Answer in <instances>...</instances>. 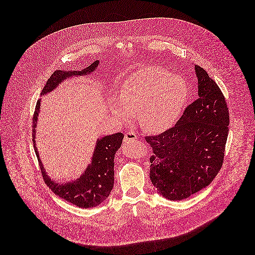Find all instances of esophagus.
Returning <instances> with one entry per match:
<instances>
[{
    "label": "esophagus",
    "mask_w": 255,
    "mask_h": 255,
    "mask_svg": "<svg viewBox=\"0 0 255 255\" xmlns=\"http://www.w3.org/2000/svg\"><path fill=\"white\" fill-rule=\"evenodd\" d=\"M136 138H137V136H136V134H135L134 131H128V132L126 133V135H125V142L128 143V142H129V141H131V140H134V139H136Z\"/></svg>",
    "instance_id": "obj_1"
}]
</instances>
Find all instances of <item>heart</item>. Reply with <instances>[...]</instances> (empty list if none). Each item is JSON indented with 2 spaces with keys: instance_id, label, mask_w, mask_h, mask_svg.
Returning a JSON list of instances; mask_svg holds the SVG:
<instances>
[{
  "instance_id": "heart-1",
  "label": "heart",
  "mask_w": 255,
  "mask_h": 255,
  "mask_svg": "<svg viewBox=\"0 0 255 255\" xmlns=\"http://www.w3.org/2000/svg\"><path fill=\"white\" fill-rule=\"evenodd\" d=\"M188 95L181 76L156 66H144L120 84L119 99L111 97L109 110L124 124L138 115L140 126L150 132L169 128L180 117Z\"/></svg>"
}]
</instances>
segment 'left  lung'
I'll return each instance as SVG.
<instances>
[{"label":"left lung","instance_id":"left-lung-1","mask_svg":"<svg viewBox=\"0 0 255 255\" xmlns=\"http://www.w3.org/2000/svg\"><path fill=\"white\" fill-rule=\"evenodd\" d=\"M198 98L177 124L145 136L153 155L150 180L158 193L182 200L209 185L222 168L229 133V108L217 83L195 65Z\"/></svg>","mask_w":255,"mask_h":255}]
</instances>
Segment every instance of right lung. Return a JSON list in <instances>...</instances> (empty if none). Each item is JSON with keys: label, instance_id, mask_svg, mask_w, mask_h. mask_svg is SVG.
<instances>
[{"label": "right lung", "instance_id": "1", "mask_svg": "<svg viewBox=\"0 0 255 255\" xmlns=\"http://www.w3.org/2000/svg\"><path fill=\"white\" fill-rule=\"evenodd\" d=\"M99 61H95L93 64L78 71H56L47 80L41 95L51 92L62 81L70 78L71 76L85 75L91 73L98 67ZM40 99L37 101L35 112L33 115L32 126V137L34 150L37 159L40 165L41 174L43 180L51 190L60 196L61 198L69 201L75 206L81 208H91L101 204L111 193L114 186V158L117 150L121 147L124 134L118 132L115 134L106 135L100 139H97L95 150L91 159V163L86 168L85 172L79 179L68 183H59L52 181L46 174L42 162L39 158V153L35 145V128H36L38 114L40 111Z\"/></svg>", "mask_w": 255, "mask_h": 255}]
</instances>
